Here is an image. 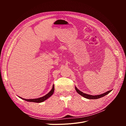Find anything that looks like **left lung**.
<instances>
[{
	"label": "left lung",
	"instance_id": "8db88e82",
	"mask_svg": "<svg viewBox=\"0 0 126 126\" xmlns=\"http://www.w3.org/2000/svg\"><path fill=\"white\" fill-rule=\"evenodd\" d=\"M75 89H76V91H77V93L78 94H80L81 96H82L83 97H85L87 99H99L100 98H101L102 97L106 96V95H107V94H108L110 92H111V91L112 90H111L108 91H107L106 93H105L101 94L96 95V96H93V95L87 94H86L83 93L82 92H81V91H80L79 89H78L76 87H75Z\"/></svg>",
	"mask_w": 126,
	"mask_h": 126
}]
</instances>
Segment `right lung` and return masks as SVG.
I'll use <instances>...</instances> for the list:
<instances>
[{
	"mask_svg": "<svg viewBox=\"0 0 126 126\" xmlns=\"http://www.w3.org/2000/svg\"><path fill=\"white\" fill-rule=\"evenodd\" d=\"M54 85H53L52 88L51 90H50V92L49 93H48L47 94H46L45 96H44V97H42L40 98H36V99H24V98H22L21 97H20V98H21L22 99H23L24 100H26L27 101H29V102H37V103H39V102H43L45 100H46L48 98L50 97L51 95L53 94L54 92Z\"/></svg>",
	"mask_w": 126,
	"mask_h": 126,
	"instance_id": "1",
	"label": "right lung"
}]
</instances>
